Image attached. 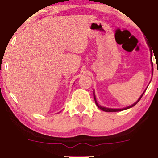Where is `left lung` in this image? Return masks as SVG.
Here are the masks:
<instances>
[{"label": "left lung", "instance_id": "obj_1", "mask_svg": "<svg viewBox=\"0 0 158 158\" xmlns=\"http://www.w3.org/2000/svg\"><path fill=\"white\" fill-rule=\"evenodd\" d=\"M150 48V47H149ZM150 52H151V55L152 54V49H150ZM151 63H152V66H153V64H152V55H151ZM143 93H144V92H143V94L142 95H141V97L139 98V100H138V101H136V102L135 103H133V105H131V106H128V107H126V108H124V109H109V108H106V107H102V106H99L98 104V103H97V101H96V98H95V93H94L93 92V96H94V99H95V103H96V105H97V106L100 109H101V110L102 111H106V112H115V111H123V110H125V109H130V108H131V107H133V106H134L136 104V103L139 102V101H140V99L141 98V97L143 96Z\"/></svg>", "mask_w": 158, "mask_h": 158}]
</instances>
